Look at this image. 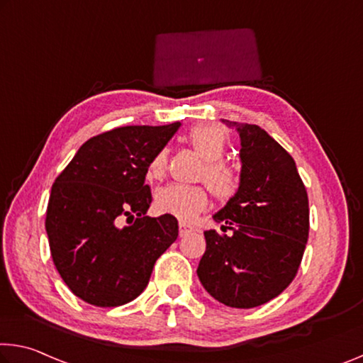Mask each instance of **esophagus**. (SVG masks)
Segmentation results:
<instances>
[{"instance_id": "obj_1", "label": "esophagus", "mask_w": 363, "mask_h": 363, "mask_svg": "<svg viewBox=\"0 0 363 363\" xmlns=\"http://www.w3.org/2000/svg\"><path fill=\"white\" fill-rule=\"evenodd\" d=\"M194 231L192 226H189L186 223H179V235L181 238H186L187 234H191Z\"/></svg>"}]
</instances>
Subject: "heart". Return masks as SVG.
Instances as JSON below:
<instances>
[{
	"label": "heart",
	"instance_id": "heart-1",
	"mask_svg": "<svg viewBox=\"0 0 363 363\" xmlns=\"http://www.w3.org/2000/svg\"><path fill=\"white\" fill-rule=\"evenodd\" d=\"M187 140L199 157L206 161L202 176L211 192L223 200L233 197L238 189V179H235L234 171L221 161L229 142L226 129L216 124L195 125L189 132ZM166 163H168V152L161 148L148 163V177L152 179L163 177ZM206 203H208V194L203 187L168 184L155 192L153 206L160 215L174 216L181 221H192L197 213L205 208Z\"/></svg>",
	"mask_w": 363,
	"mask_h": 363
}]
</instances>
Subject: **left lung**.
I'll return each mask as SVG.
<instances>
[{
	"instance_id": "left-lung-1",
	"label": "left lung",
	"mask_w": 363,
	"mask_h": 363,
	"mask_svg": "<svg viewBox=\"0 0 363 363\" xmlns=\"http://www.w3.org/2000/svg\"><path fill=\"white\" fill-rule=\"evenodd\" d=\"M240 139L239 189L205 231L197 274L205 291L234 308H252L292 283L308 239V197L296 161L255 124L221 119Z\"/></svg>"
}]
</instances>
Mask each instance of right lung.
<instances>
[{"label":"right lung","mask_w":363,"mask_h":363,"mask_svg":"<svg viewBox=\"0 0 363 363\" xmlns=\"http://www.w3.org/2000/svg\"><path fill=\"white\" fill-rule=\"evenodd\" d=\"M179 128L125 125L91 137L51 187L45 228L53 263L69 289L91 306L134 301L177 239L174 216H145L152 203L145 176Z\"/></svg>","instance_id":"1"}]
</instances>
